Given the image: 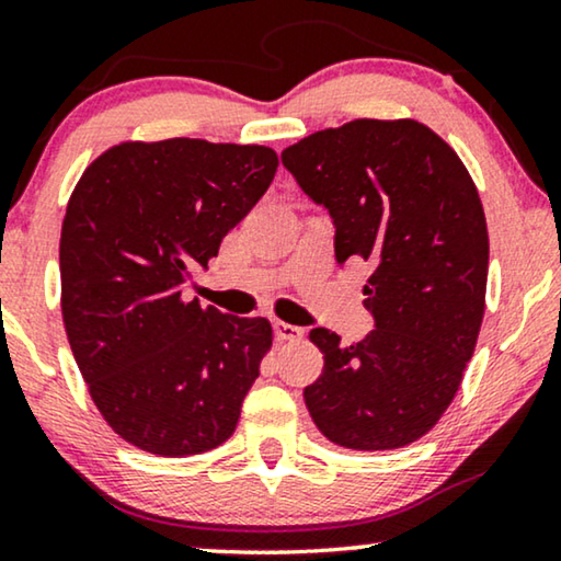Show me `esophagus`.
I'll list each match as a JSON object with an SVG mask.
<instances>
[{
	"mask_svg": "<svg viewBox=\"0 0 561 561\" xmlns=\"http://www.w3.org/2000/svg\"><path fill=\"white\" fill-rule=\"evenodd\" d=\"M274 333H277L279 341H302V337H305L302 328L289 325V322H282V320L274 322Z\"/></svg>",
	"mask_w": 561,
	"mask_h": 561,
	"instance_id": "esophagus-1",
	"label": "esophagus"
}]
</instances>
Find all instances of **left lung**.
Instances as JSON below:
<instances>
[{
    "label": "left lung",
    "mask_w": 561,
    "mask_h": 561,
    "mask_svg": "<svg viewBox=\"0 0 561 561\" xmlns=\"http://www.w3.org/2000/svg\"><path fill=\"white\" fill-rule=\"evenodd\" d=\"M335 224V259L374 274L360 343L314 328L325 366L305 389L318 430L348 449L407 447L460 389L485 312L488 226L478 187L445 139L414 119H356L282 152Z\"/></svg>",
    "instance_id": "8db88e82"
}]
</instances>
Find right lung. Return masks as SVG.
<instances>
[{"label": "right lung", "instance_id": "1", "mask_svg": "<svg viewBox=\"0 0 561 561\" xmlns=\"http://www.w3.org/2000/svg\"><path fill=\"white\" fill-rule=\"evenodd\" d=\"M277 168V152L262 145L122 141L70 195L62 325L101 416L145 453H208L239 424L272 322L187 302L183 284L208 270Z\"/></svg>", "mask_w": 561, "mask_h": 561}]
</instances>
